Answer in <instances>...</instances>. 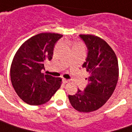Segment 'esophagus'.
Here are the masks:
<instances>
[{
  "label": "esophagus",
  "mask_w": 132,
  "mask_h": 132,
  "mask_svg": "<svg viewBox=\"0 0 132 132\" xmlns=\"http://www.w3.org/2000/svg\"><path fill=\"white\" fill-rule=\"evenodd\" d=\"M62 82L64 83V84H66V83L69 82V80L67 79H64V78H63V79H62Z\"/></svg>",
  "instance_id": "esophagus-1"
}]
</instances>
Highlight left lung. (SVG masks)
<instances>
[{
  "mask_svg": "<svg viewBox=\"0 0 132 132\" xmlns=\"http://www.w3.org/2000/svg\"><path fill=\"white\" fill-rule=\"evenodd\" d=\"M88 53L82 67L89 74L84 91L69 95L72 106L80 112H91L106 103L115 89L119 78L117 57L106 41L94 35H80Z\"/></svg>",
  "mask_w": 132,
  "mask_h": 132,
  "instance_id": "left-lung-1",
  "label": "left lung"
}]
</instances>
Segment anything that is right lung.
<instances>
[{
    "label": "right lung",
    "mask_w": 132,
    "mask_h": 132,
    "mask_svg": "<svg viewBox=\"0 0 132 132\" xmlns=\"http://www.w3.org/2000/svg\"><path fill=\"white\" fill-rule=\"evenodd\" d=\"M62 35L43 32L23 43L14 56L11 79L17 94L30 105L46 103L62 85V78L44 75V62L51 60L56 42Z\"/></svg>",
    "instance_id": "add662e5"
}]
</instances>
